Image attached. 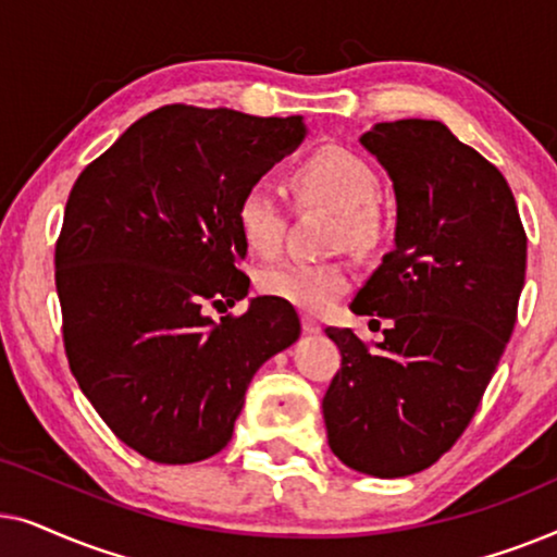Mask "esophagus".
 <instances>
[{
	"instance_id": "1",
	"label": "esophagus",
	"mask_w": 557,
	"mask_h": 557,
	"mask_svg": "<svg viewBox=\"0 0 557 557\" xmlns=\"http://www.w3.org/2000/svg\"><path fill=\"white\" fill-rule=\"evenodd\" d=\"M301 326H304V332H307V334H319V332H322V324H319V319L311 317V314H304L301 317Z\"/></svg>"
}]
</instances>
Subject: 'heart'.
<instances>
[{"label": "heart", "mask_w": 557, "mask_h": 557, "mask_svg": "<svg viewBox=\"0 0 557 557\" xmlns=\"http://www.w3.org/2000/svg\"><path fill=\"white\" fill-rule=\"evenodd\" d=\"M294 187L304 197H314L342 212V240L364 248L375 238L377 177L368 162L342 147H322L294 166ZM238 231L253 253L273 256L284 240L286 205L281 189L269 180H256L240 195ZM352 284L345 263L286 261L258 271V288L273 299L288 301L307 311L330 309Z\"/></svg>", "instance_id": "b5f03b06"}]
</instances>
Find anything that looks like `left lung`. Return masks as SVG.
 <instances>
[{"label":"left lung","mask_w":557,"mask_h":557,"mask_svg":"<svg viewBox=\"0 0 557 557\" xmlns=\"http://www.w3.org/2000/svg\"><path fill=\"white\" fill-rule=\"evenodd\" d=\"M395 193L393 250L349 309L391 319L368 347L326 326L342 368L322 400L330 448L377 479L416 474L456 444L512 337L528 235L494 164L441 121L360 136Z\"/></svg>","instance_id":"obj_1"}]
</instances>
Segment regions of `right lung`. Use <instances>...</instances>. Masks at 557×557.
<instances>
[{
    "label": "right lung",
    "mask_w": 557,
    "mask_h": 557,
    "mask_svg": "<svg viewBox=\"0 0 557 557\" xmlns=\"http://www.w3.org/2000/svg\"><path fill=\"white\" fill-rule=\"evenodd\" d=\"M307 136L301 116L164 106L75 180L55 248L67 362L106 425L157 463L223 451L258 368L301 334L288 301L246 299L240 195Z\"/></svg>",
    "instance_id": "obj_1"
}]
</instances>
